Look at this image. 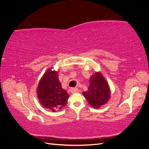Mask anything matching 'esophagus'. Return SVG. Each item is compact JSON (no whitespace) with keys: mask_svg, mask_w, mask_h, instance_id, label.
Wrapping results in <instances>:
<instances>
[{"mask_svg":"<svg viewBox=\"0 0 149 149\" xmlns=\"http://www.w3.org/2000/svg\"><path fill=\"white\" fill-rule=\"evenodd\" d=\"M70 91L72 93H78L79 91V89L78 88H71Z\"/></svg>","mask_w":149,"mask_h":149,"instance_id":"esophagus-1","label":"esophagus"}]
</instances>
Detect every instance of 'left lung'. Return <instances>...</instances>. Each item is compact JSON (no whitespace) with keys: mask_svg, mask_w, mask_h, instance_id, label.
<instances>
[{"mask_svg":"<svg viewBox=\"0 0 149 149\" xmlns=\"http://www.w3.org/2000/svg\"><path fill=\"white\" fill-rule=\"evenodd\" d=\"M90 85L87 91L83 94L87 99L89 104L94 108H99L105 104L110 97L108 84L100 73H96L89 79Z\"/></svg>","mask_w":149,"mask_h":149,"instance_id":"8db88e82","label":"left lung"}]
</instances>
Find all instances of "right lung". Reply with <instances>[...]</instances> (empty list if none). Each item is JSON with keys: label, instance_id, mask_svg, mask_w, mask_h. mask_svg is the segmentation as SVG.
I'll return each instance as SVG.
<instances>
[{"label": "right lung", "instance_id": "right-lung-1", "mask_svg": "<svg viewBox=\"0 0 149 149\" xmlns=\"http://www.w3.org/2000/svg\"><path fill=\"white\" fill-rule=\"evenodd\" d=\"M37 95L43 106L53 111L65 106L69 97L67 92L61 88L57 72L51 69L46 72L40 80Z\"/></svg>", "mask_w": 149, "mask_h": 149}]
</instances>
